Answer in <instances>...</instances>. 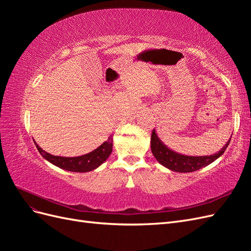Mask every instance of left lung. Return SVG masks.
I'll return each mask as SVG.
<instances>
[{"label": "left lung", "instance_id": "obj_1", "mask_svg": "<svg viewBox=\"0 0 251 251\" xmlns=\"http://www.w3.org/2000/svg\"><path fill=\"white\" fill-rule=\"evenodd\" d=\"M231 139V137H230ZM230 139L226 142L225 146L220 150L218 153L209 156H187L177 153L170 148H168L158 137L155 128L151 132V150L156 160L161 165L165 166L174 172L178 173H191L205 168L208 164L212 163L219 157H221L225 150L228 147Z\"/></svg>", "mask_w": 251, "mask_h": 251}]
</instances>
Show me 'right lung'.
Listing matches in <instances>:
<instances>
[{
    "label": "right lung",
    "mask_w": 251,
    "mask_h": 251,
    "mask_svg": "<svg viewBox=\"0 0 251 251\" xmlns=\"http://www.w3.org/2000/svg\"><path fill=\"white\" fill-rule=\"evenodd\" d=\"M35 147L40 154L46 159L50 163L54 164L57 168L68 171V172H76V173H87L94 171L98 166H100L112 153L113 149V137L110 136L107 141H104L101 146L96 150L90 151V153L78 156V157H60L51 155L40 148L36 142Z\"/></svg>",
    "instance_id": "obj_1"
}]
</instances>
